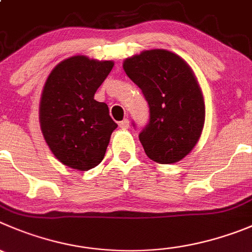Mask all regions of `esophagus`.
Masks as SVG:
<instances>
[{
    "label": "esophagus",
    "instance_id": "34e87169",
    "mask_svg": "<svg viewBox=\"0 0 252 252\" xmlns=\"http://www.w3.org/2000/svg\"><path fill=\"white\" fill-rule=\"evenodd\" d=\"M128 126H130V121H128L127 119L122 120V121L120 122V127L121 128H128Z\"/></svg>",
    "mask_w": 252,
    "mask_h": 252
}]
</instances>
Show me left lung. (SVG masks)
<instances>
[{"label":"left lung","instance_id":"obj_1","mask_svg":"<svg viewBox=\"0 0 252 252\" xmlns=\"http://www.w3.org/2000/svg\"><path fill=\"white\" fill-rule=\"evenodd\" d=\"M124 69L150 109L148 124L138 135L146 155L158 163H176L193 150L204 125V99L193 71L163 49L126 59Z\"/></svg>","mask_w":252,"mask_h":252}]
</instances>
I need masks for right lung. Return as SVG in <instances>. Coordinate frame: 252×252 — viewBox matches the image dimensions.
<instances>
[{
	"mask_svg": "<svg viewBox=\"0 0 252 252\" xmlns=\"http://www.w3.org/2000/svg\"><path fill=\"white\" fill-rule=\"evenodd\" d=\"M112 66L110 61L71 57L53 69L45 81L40 127L53 155L70 168L96 167L117 127L107 105L94 99Z\"/></svg>",
	"mask_w": 252,
	"mask_h": 252,
	"instance_id": "obj_1",
	"label": "right lung"
}]
</instances>
